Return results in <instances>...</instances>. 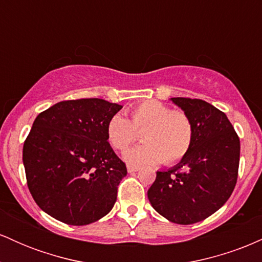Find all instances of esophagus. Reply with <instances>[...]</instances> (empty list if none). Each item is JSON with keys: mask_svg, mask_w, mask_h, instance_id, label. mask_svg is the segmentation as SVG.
Segmentation results:
<instances>
[{"mask_svg": "<svg viewBox=\"0 0 262 262\" xmlns=\"http://www.w3.org/2000/svg\"><path fill=\"white\" fill-rule=\"evenodd\" d=\"M127 170H128L129 173H134V172H137V171H139L140 167H138V166H132V165H128Z\"/></svg>", "mask_w": 262, "mask_h": 262, "instance_id": "34e87169", "label": "esophagus"}]
</instances>
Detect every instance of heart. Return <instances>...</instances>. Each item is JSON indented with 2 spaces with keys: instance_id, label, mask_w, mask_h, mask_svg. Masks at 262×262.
Returning a JSON list of instances; mask_svg holds the SVG:
<instances>
[{
  "instance_id": "heart-1",
  "label": "heart",
  "mask_w": 262,
  "mask_h": 262,
  "mask_svg": "<svg viewBox=\"0 0 262 262\" xmlns=\"http://www.w3.org/2000/svg\"><path fill=\"white\" fill-rule=\"evenodd\" d=\"M130 119L121 113L107 122L108 143L118 151H124L137 139V132L144 141L128 150L125 161L132 165H155L161 160L171 165L187 155L193 143V123L187 113L171 110L160 101H144L130 110Z\"/></svg>"
}]
</instances>
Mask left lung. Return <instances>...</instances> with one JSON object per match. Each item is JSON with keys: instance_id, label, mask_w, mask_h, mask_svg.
<instances>
[{"instance_id": "obj_1", "label": "left lung", "mask_w": 262, "mask_h": 262, "mask_svg": "<svg viewBox=\"0 0 262 262\" xmlns=\"http://www.w3.org/2000/svg\"><path fill=\"white\" fill-rule=\"evenodd\" d=\"M171 101L193 123V143L176 166L156 172L148 198L167 221L187 225L204 221L229 200L237 180L240 140L225 113L208 102Z\"/></svg>"}]
</instances>
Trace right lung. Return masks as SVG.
<instances>
[{
	"instance_id": "obj_1",
	"label": "right lung",
	"mask_w": 262,
	"mask_h": 262,
	"mask_svg": "<svg viewBox=\"0 0 262 262\" xmlns=\"http://www.w3.org/2000/svg\"><path fill=\"white\" fill-rule=\"evenodd\" d=\"M121 104L62 101L39 113L23 145L27 185L45 213L70 225L108 214L127 167L108 143L107 122Z\"/></svg>"
}]
</instances>
